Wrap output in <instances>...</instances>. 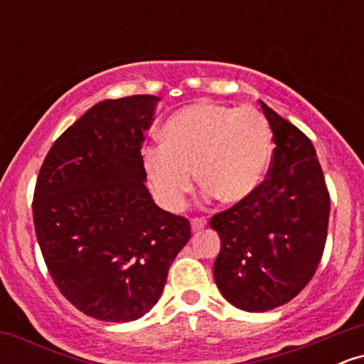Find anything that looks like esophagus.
<instances>
[{
	"label": "esophagus",
	"mask_w": 364,
	"mask_h": 364,
	"mask_svg": "<svg viewBox=\"0 0 364 364\" xmlns=\"http://www.w3.org/2000/svg\"><path fill=\"white\" fill-rule=\"evenodd\" d=\"M205 225H207L205 217H193V219H191V229H193L195 232L196 231H202V229L205 228Z\"/></svg>",
	"instance_id": "34e87169"
}]
</instances>
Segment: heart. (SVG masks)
<instances>
[{
    "mask_svg": "<svg viewBox=\"0 0 364 364\" xmlns=\"http://www.w3.org/2000/svg\"><path fill=\"white\" fill-rule=\"evenodd\" d=\"M162 145L144 152L154 193L176 212L193 190V173L207 195L235 203L250 198L269 174L274 141L269 121L253 107L196 102L162 127Z\"/></svg>",
    "mask_w": 364,
    "mask_h": 364,
    "instance_id": "1",
    "label": "heart"
}]
</instances>
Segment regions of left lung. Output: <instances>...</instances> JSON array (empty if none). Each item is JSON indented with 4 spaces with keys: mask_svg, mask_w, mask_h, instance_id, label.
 <instances>
[{
    "mask_svg": "<svg viewBox=\"0 0 364 364\" xmlns=\"http://www.w3.org/2000/svg\"><path fill=\"white\" fill-rule=\"evenodd\" d=\"M274 133L265 181L245 202L219 212L214 279L220 294L245 311L282 306L316 272L327 240L330 195L311 140L260 101Z\"/></svg>",
    "mask_w": 364,
    "mask_h": 364,
    "instance_id": "left-lung-1",
    "label": "left lung"
}]
</instances>
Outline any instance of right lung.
<instances>
[{"instance_id": "1", "label": "right lung", "mask_w": 364, "mask_h": 364, "mask_svg": "<svg viewBox=\"0 0 364 364\" xmlns=\"http://www.w3.org/2000/svg\"><path fill=\"white\" fill-rule=\"evenodd\" d=\"M156 95L107 99L53 144L36 183V236L54 284L82 313L132 321L161 298L191 236L150 196L141 157Z\"/></svg>"}]
</instances>
